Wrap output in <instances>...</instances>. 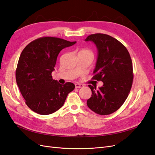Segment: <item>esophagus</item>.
<instances>
[{"mask_svg": "<svg viewBox=\"0 0 155 155\" xmlns=\"http://www.w3.org/2000/svg\"><path fill=\"white\" fill-rule=\"evenodd\" d=\"M75 86H76V88H82V87H84V86H83V85H81V84H78V83L76 84V85H75Z\"/></svg>", "mask_w": 155, "mask_h": 155, "instance_id": "1", "label": "esophagus"}]
</instances>
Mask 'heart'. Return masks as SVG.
I'll return each instance as SVG.
<instances>
[{"mask_svg": "<svg viewBox=\"0 0 155 155\" xmlns=\"http://www.w3.org/2000/svg\"><path fill=\"white\" fill-rule=\"evenodd\" d=\"M79 53H85V54H90L91 55L93 56V54L92 51L91 50H87V49H83V50H81L80 51H79Z\"/></svg>", "mask_w": 155, "mask_h": 155, "instance_id": "1", "label": "heart"}]
</instances>
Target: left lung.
I'll return each mask as SVG.
<instances>
[{
	"instance_id": "8db88e82",
	"label": "left lung",
	"mask_w": 155,
	"mask_h": 155,
	"mask_svg": "<svg viewBox=\"0 0 155 155\" xmlns=\"http://www.w3.org/2000/svg\"><path fill=\"white\" fill-rule=\"evenodd\" d=\"M85 41H92L97 49V59L92 79L104 83L89 85L92 96L87 104L100 115H108L119 109L128 97L133 85V63L129 51L119 41L109 35H88Z\"/></svg>"
}]
</instances>
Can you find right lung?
Here are the masks:
<instances>
[{"label": "right lung", "mask_w": 155, "mask_h": 155, "mask_svg": "<svg viewBox=\"0 0 155 155\" xmlns=\"http://www.w3.org/2000/svg\"><path fill=\"white\" fill-rule=\"evenodd\" d=\"M76 43L43 37L31 41L22 50L15 72L16 81L26 104L36 113H54L74 89L72 83L61 85L54 80L51 72L60 51Z\"/></svg>", "instance_id": "obj_1"}]
</instances>
